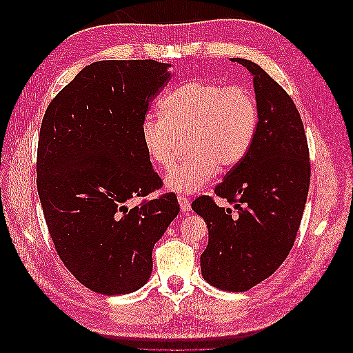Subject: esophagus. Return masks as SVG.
I'll use <instances>...</instances> for the list:
<instances>
[{
	"mask_svg": "<svg viewBox=\"0 0 353 353\" xmlns=\"http://www.w3.org/2000/svg\"><path fill=\"white\" fill-rule=\"evenodd\" d=\"M178 203H179V208L183 212H190L191 210V203L187 197L184 196H178Z\"/></svg>",
	"mask_w": 353,
	"mask_h": 353,
	"instance_id": "esophagus-1",
	"label": "esophagus"
}]
</instances>
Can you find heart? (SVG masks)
<instances>
[{"instance_id": "b5f03b06", "label": "heart", "mask_w": 353, "mask_h": 353, "mask_svg": "<svg viewBox=\"0 0 353 353\" xmlns=\"http://www.w3.org/2000/svg\"><path fill=\"white\" fill-rule=\"evenodd\" d=\"M258 130L252 92L209 81H188L160 101V119L147 117L141 140L150 162L163 170L175 166L181 141L190 154L165 179L168 190L193 194L230 170L250 152Z\"/></svg>"}]
</instances>
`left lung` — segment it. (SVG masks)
I'll return each instance as SVG.
<instances>
[{"label":"left lung","mask_w":353,"mask_h":353,"mask_svg":"<svg viewBox=\"0 0 353 353\" xmlns=\"http://www.w3.org/2000/svg\"><path fill=\"white\" fill-rule=\"evenodd\" d=\"M253 77L258 130L250 152L232 168L215 194L236 213L200 196L191 208L206 221L209 243L200 256L201 275L227 292H248L268 279L290 253L311 179L307 141L293 100L268 73L245 59Z\"/></svg>","instance_id":"1"}]
</instances>
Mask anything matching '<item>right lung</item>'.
<instances>
[{"label":"right lung","instance_id":"obj_1","mask_svg":"<svg viewBox=\"0 0 353 353\" xmlns=\"http://www.w3.org/2000/svg\"><path fill=\"white\" fill-rule=\"evenodd\" d=\"M168 63L101 60L63 88L42 119L37 187L50 236L66 268L101 294H126L152 275L153 248L175 219L143 140L148 104L170 78Z\"/></svg>","mask_w":353,"mask_h":353}]
</instances>
